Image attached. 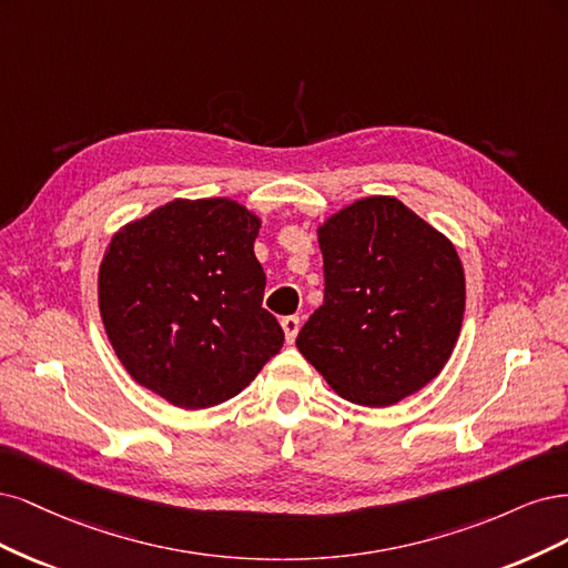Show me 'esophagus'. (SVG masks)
Segmentation results:
<instances>
[{
    "label": "esophagus",
    "instance_id": "obj_1",
    "mask_svg": "<svg viewBox=\"0 0 568 568\" xmlns=\"http://www.w3.org/2000/svg\"><path fill=\"white\" fill-rule=\"evenodd\" d=\"M281 327H283L287 344H292V342H295L297 333H300V318H297V316H285V318L281 321Z\"/></svg>",
    "mask_w": 568,
    "mask_h": 568
}]
</instances>
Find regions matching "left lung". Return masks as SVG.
Here are the masks:
<instances>
[{"instance_id":"left-lung-1","label":"left lung","mask_w":568,"mask_h":568,"mask_svg":"<svg viewBox=\"0 0 568 568\" xmlns=\"http://www.w3.org/2000/svg\"><path fill=\"white\" fill-rule=\"evenodd\" d=\"M325 295L297 349L346 400L384 408L419 392L453 354L465 314L455 245L392 195L318 226Z\"/></svg>"}]
</instances>
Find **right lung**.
Wrapping results in <instances>:
<instances>
[{"label":"right lung","instance_id":"right-lung-1","mask_svg":"<svg viewBox=\"0 0 568 568\" xmlns=\"http://www.w3.org/2000/svg\"><path fill=\"white\" fill-rule=\"evenodd\" d=\"M260 216L231 197L172 200L122 226L99 268V308L141 387L197 410L241 394L281 352L254 257Z\"/></svg>","mask_w":568,"mask_h":568}]
</instances>
